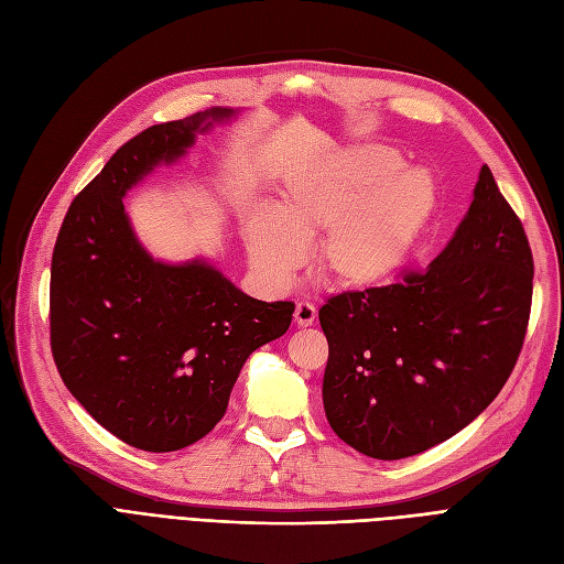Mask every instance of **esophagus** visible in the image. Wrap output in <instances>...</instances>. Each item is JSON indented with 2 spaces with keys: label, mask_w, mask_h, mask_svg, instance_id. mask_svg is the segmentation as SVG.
Here are the masks:
<instances>
[{
  "label": "esophagus",
  "mask_w": 564,
  "mask_h": 564,
  "mask_svg": "<svg viewBox=\"0 0 564 564\" xmlns=\"http://www.w3.org/2000/svg\"><path fill=\"white\" fill-rule=\"evenodd\" d=\"M315 319H317V310H315V305H313V303H305V301L296 303V310H294V322H296L299 326H313V324H315Z\"/></svg>",
  "instance_id": "esophagus-1"
}]
</instances>
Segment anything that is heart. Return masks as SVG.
<instances>
[{
  "label": "heart",
  "mask_w": 564,
  "mask_h": 564,
  "mask_svg": "<svg viewBox=\"0 0 564 564\" xmlns=\"http://www.w3.org/2000/svg\"><path fill=\"white\" fill-rule=\"evenodd\" d=\"M438 205L424 167L405 165L384 144H357L313 167L291 172L275 209L249 215V259L265 278L284 282L315 242L319 278L343 289H371L394 278L411 257Z\"/></svg>",
  "instance_id": "1"
}]
</instances>
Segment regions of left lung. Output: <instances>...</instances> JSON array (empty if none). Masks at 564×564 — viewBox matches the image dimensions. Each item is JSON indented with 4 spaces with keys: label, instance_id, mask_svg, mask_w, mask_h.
<instances>
[{
    "label": "left lung",
    "instance_id": "obj_1",
    "mask_svg": "<svg viewBox=\"0 0 564 564\" xmlns=\"http://www.w3.org/2000/svg\"><path fill=\"white\" fill-rule=\"evenodd\" d=\"M532 278L525 230L482 165L469 212L426 270L319 307L322 399L338 438L403 459L474 422L513 371Z\"/></svg>",
    "mask_w": 564,
    "mask_h": 564
}]
</instances>
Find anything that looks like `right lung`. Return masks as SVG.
<instances>
[{"label":"right lung","instance_id":"right-lung-1","mask_svg":"<svg viewBox=\"0 0 564 564\" xmlns=\"http://www.w3.org/2000/svg\"><path fill=\"white\" fill-rule=\"evenodd\" d=\"M212 107L151 126L67 209L51 261V349L72 397L132 448L172 453L224 417L247 357L286 334L294 303L247 296L207 259H153L126 193L236 119Z\"/></svg>","mask_w":564,"mask_h":564}]
</instances>
